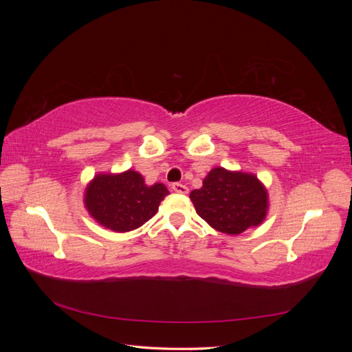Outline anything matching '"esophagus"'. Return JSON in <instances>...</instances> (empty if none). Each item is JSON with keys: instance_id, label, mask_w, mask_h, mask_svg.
<instances>
[{"instance_id": "1", "label": "esophagus", "mask_w": 352, "mask_h": 352, "mask_svg": "<svg viewBox=\"0 0 352 352\" xmlns=\"http://www.w3.org/2000/svg\"><path fill=\"white\" fill-rule=\"evenodd\" d=\"M172 189L175 190V192H177V194H188V190H189L188 186H185L182 184H173Z\"/></svg>"}]
</instances>
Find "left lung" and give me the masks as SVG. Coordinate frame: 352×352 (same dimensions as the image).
<instances>
[{
  "instance_id": "left-lung-1",
  "label": "left lung",
  "mask_w": 352,
  "mask_h": 352,
  "mask_svg": "<svg viewBox=\"0 0 352 352\" xmlns=\"http://www.w3.org/2000/svg\"><path fill=\"white\" fill-rule=\"evenodd\" d=\"M189 198L201 219L228 235L260 226L270 206L267 188L257 176L225 167L211 168Z\"/></svg>"
}]
</instances>
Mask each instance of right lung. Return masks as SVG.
<instances>
[{
    "label": "right lung",
    "mask_w": 352,
    "mask_h": 352,
    "mask_svg": "<svg viewBox=\"0 0 352 352\" xmlns=\"http://www.w3.org/2000/svg\"><path fill=\"white\" fill-rule=\"evenodd\" d=\"M167 195L164 184L146 185L140 172L129 168L122 173L95 175L85 188L83 204L98 225L124 233L154 217Z\"/></svg>",
    "instance_id": "right-lung-1"
}]
</instances>
